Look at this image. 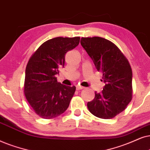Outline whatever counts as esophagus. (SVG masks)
I'll return each mask as SVG.
<instances>
[{
    "instance_id": "1",
    "label": "esophagus",
    "mask_w": 150,
    "mask_h": 150,
    "mask_svg": "<svg viewBox=\"0 0 150 150\" xmlns=\"http://www.w3.org/2000/svg\"><path fill=\"white\" fill-rule=\"evenodd\" d=\"M76 88H77V90H81V89H83V88H84V87L81 86H76Z\"/></svg>"
}]
</instances>
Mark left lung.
Masks as SVG:
<instances>
[{
    "label": "left lung",
    "mask_w": 150,
    "mask_h": 150,
    "mask_svg": "<svg viewBox=\"0 0 150 150\" xmlns=\"http://www.w3.org/2000/svg\"><path fill=\"white\" fill-rule=\"evenodd\" d=\"M80 43L97 71L103 73L105 83L103 91L95 92L93 100L88 102V108L99 118H113L124 110L131 101L132 72L130 65L119 48L106 39L81 38Z\"/></svg>",
    "instance_id": "left-lung-1"
}]
</instances>
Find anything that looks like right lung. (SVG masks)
I'll return each instance as SVG.
<instances>
[{"mask_svg":"<svg viewBox=\"0 0 150 150\" xmlns=\"http://www.w3.org/2000/svg\"><path fill=\"white\" fill-rule=\"evenodd\" d=\"M79 40V37L49 40L28 62L24 92L32 108L42 118H55L69 107L76 88L62 84L55 75L64 67L66 53L76 47Z\"/></svg>","mask_w":150,"mask_h":150,"instance_id":"add662e5","label":"right lung"}]
</instances>
